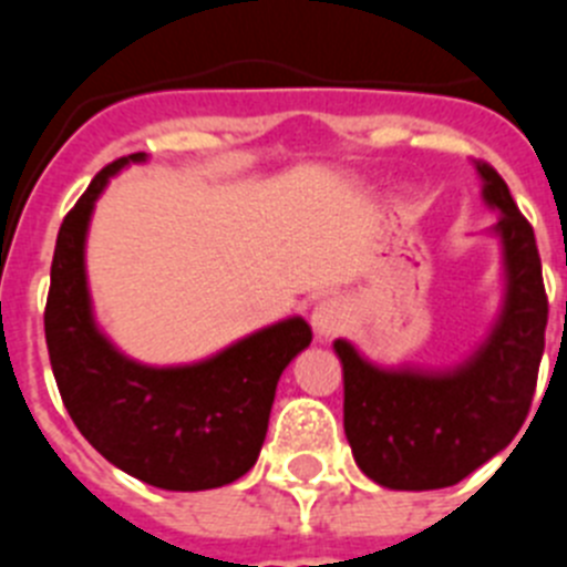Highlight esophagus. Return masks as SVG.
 Listing matches in <instances>:
<instances>
[{
    "label": "esophagus",
    "instance_id": "obj_1",
    "mask_svg": "<svg viewBox=\"0 0 567 567\" xmlns=\"http://www.w3.org/2000/svg\"><path fill=\"white\" fill-rule=\"evenodd\" d=\"M349 327V309L340 298H323L312 309V329L320 340L334 338Z\"/></svg>",
    "mask_w": 567,
    "mask_h": 567
}]
</instances>
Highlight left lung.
Instances as JSON below:
<instances>
[{
	"label": "left lung",
	"mask_w": 567,
	"mask_h": 567,
	"mask_svg": "<svg viewBox=\"0 0 567 567\" xmlns=\"http://www.w3.org/2000/svg\"><path fill=\"white\" fill-rule=\"evenodd\" d=\"M497 209L503 303L483 343L452 369L378 365L334 340L343 365V429L365 477L392 491L460 483L514 440L537 389L548 298L534 229L494 167L474 162Z\"/></svg>",
	"instance_id": "obj_1"
}]
</instances>
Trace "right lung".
<instances>
[{
  "label": "right lung",
  "instance_id": "right-lung-1",
  "mask_svg": "<svg viewBox=\"0 0 567 567\" xmlns=\"http://www.w3.org/2000/svg\"><path fill=\"white\" fill-rule=\"evenodd\" d=\"M142 162L147 153L107 164L62 221L44 309L50 365L64 409L107 463L164 491L221 488L258 460L280 374L312 329L295 315L195 363L127 358L96 323L84 247L110 178Z\"/></svg>",
  "mask_w": 567,
  "mask_h": 567
}]
</instances>
